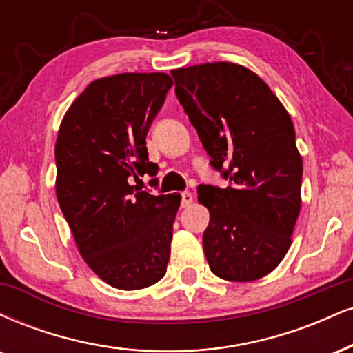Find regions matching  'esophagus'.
<instances>
[{
    "mask_svg": "<svg viewBox=\"0 0 353 353\" xmlns=\"http://www.w3.org/2000/svg\"><path fill=\"white\" fill-rule=\"evenodd\" d=\"M192 201H194V197H192V194H190V192H182L181 194V205L182 207H189L190 203H192Z\"/></svg>",
    "mask_w": 353,
    "mask_h": 353,
    "instance_id": "1",
    "label": "esophagus"
}]
</instances>
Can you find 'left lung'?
<instances>
[{
	"mask_svg": "<svg viewBox=\"0 0 353 353\" xmlns=\"http://www.w3.org/2000/svg\"><path fill=\"white\" fill-rule=\"evenodd\" d=\"M176 97L228 185H201L210 212L203 252L212 273L254 281L291 246L301 209L303 159L291 117L246 67L212 62L171 72Z\"/></svg>",
	"mask_w": 353,
	"mask_h": 353,
	"instance_id": "8db88e82",
	"label": "left lung"
}]
</instances>
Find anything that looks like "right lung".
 Returning <instances> with one entry per match:
<instances>
[{"instance_id":"add662e5","label":"right lung","mask_w":353,"mask_h":353,"mask_svg":"<svg viewBox=\"0 0 353 353\" xmlns=\"http://www.w3.org/2000/svg\"><path fill=\"white\" fill-rule=\"evenodd\" d=\"M172 87L168 74L99 79L63 117L55 143V192L79 252L117 290L165 274L181 195H154L131 177L158 174L146 134Z\"/></svg>"}]
</instances>
